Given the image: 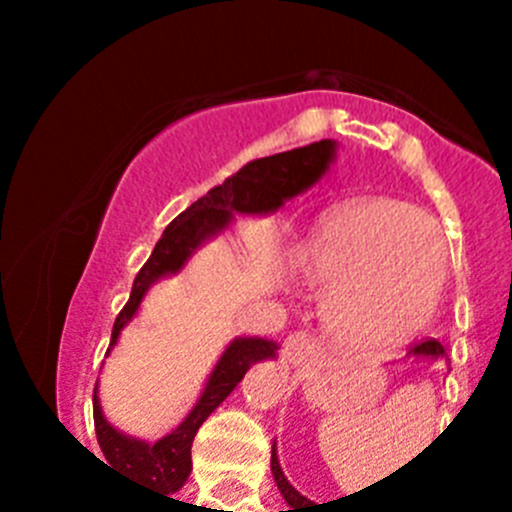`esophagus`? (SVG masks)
<instances>
[{
  "instance_id": "esophagus-1",
  "label": "esophagus",
  "mask_w": 512,
  "mask_h": 512,
  "mask_svg": "<svg viewBox=\"0 0 512 512\" xmlns=\"http://www.w3.org/2000/svg\"><path fill=\"white\" fill-rule=\"evenodd\" d=\"M312 354H315V343L307 333H289L284 338L282 346V359L287 361L289 366H305L312 361Z\"/></svg>"
}]
</instances>
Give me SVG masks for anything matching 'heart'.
Here are the masks:
<instances>
[{
  "label": "heart",
  "instance_id": "1",
  "mask_svg": "<svg viewBox=\"0 0 512 512\" xmlns=\"http://www.w3.org/2000/svg\"><path fill=\"white\" fill-rule=\"evenodd\" d=\"M292 264L328 292L330 336L359 354H384L431 320L446 282V243L418 207L364 200L320 217Z\"/></svg>",
  "mask_w": 512,
  "mask_h": 512
}]
</instances>
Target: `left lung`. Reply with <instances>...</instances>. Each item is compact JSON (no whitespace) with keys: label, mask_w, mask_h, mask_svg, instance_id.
Here are the masks:
<instances>
[{"label":"left lung","mask_w":512,"mask_h":512,"mask_svg":"<svg viewBox=\"0 0 512 512\" xmlns=\"http://www.w3.org/2000/svg\"><path fill=\"white\" fill-rule=\"evenodd\" d=\"M410 354H413V356H431V359H438V356H443V346L436 341V338H431V341L415 343V346L410 348ZM271 472H274V482H277L279 492L284 495V500H287L289 508H292V510H282V512H315L318 505L310 503L305 495H300V492H297L295 487L287 482L282 467H279L277 449H274V446H271Z\"/></svg>","instance_id":"obj_1"}]
</instances>
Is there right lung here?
Instances as JSON below:
<instances>
[{
  "mask_svg": "<svg viewBox=\"0 0 512 512\" xmlns=\"http://www.w3.org/2000/svg\"><path fill=\"white\" fill-rule=\"evenodd\" d=\"M333 156H336V140H320V143H310V146L295 148V151L248 161L241 171H235L223 184L212 187L205 197H200L176 220H171L161 241L153 248L151 259L138 271L133 289H130V300L115 318L110 348L117 343L120 330L138 312L148 287L161 277H169L182 269L189 256L207 238L228 228L233 212H243V215L274 212L295 194L305 192L307 187L318 182L328 171ZM110 348H107V354H110ZM274 351H277V343L266 341V338H235L212 369L205 392L192 408V413L182 420L179 428H174L169 436L158 438L156 443L138 441V438H130L112 428L104 420L97 387H94V431H97L99 449H102L107 464L125 474L140 477L164 495L179 490L192 472V441L200 431V425L235 390V384L241 382L248 366L269 359L274 356Z\"/></svg>",
  "mask_w": 512,
  "mask_h": 512,
  "instance_id": "add662e5",
  "label": "right lung"
}]
</instances>
